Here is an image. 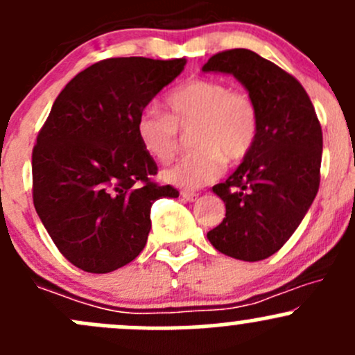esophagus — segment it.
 <instances>
[{"instance_id":"obj_1","label":"esophagus","mask_w":355,"mask_h":355,"mask_svg":"<svg viewBox=\"0 0 355 355\" xmlns=\"http://www.w3.org/2000/svg\"><path fill=\"white\" fill-rule=\"evenodd\" d=\"M180 196L184 197L185 200H189V202H193V200H196L197 197H199V193H196V192H190V190H182V192H180Z\"/></svg>"}]
</instances>
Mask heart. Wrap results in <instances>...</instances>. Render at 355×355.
<instances>
[{
	"label": "heart",
	"instance_id": "1",
	"mask_svg": "<svg viewBox=\"0 0 355 355\" xmlns=\"http://www.w3.org/2000/svg\"><path fill=\"white\" fill-rule=\"evenodd\" d=\"M166 114L146 109L136 121L144 151L162 163L175 158L182 134L190 133L196 151L163 171V180L184 189L211 184L225 170V162L240 163L252 153L260 129L257 103L225 81L193 78L171 89Z\"/></svg>",
	"mask_w": 355,
	"mask_h": 355
}]
</instances>
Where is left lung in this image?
<instances>
[{
	"instance_id": "1",
	"label": "left lung",
	"mask_w": 355,
	"mask_h": 355,
	"mask_svg": "<svg viewBox=\"0 0 355 355\" xmlns=\"http://www.w3.org/2000/svg\"><path fill=\"white\" fill-rule=\"evenodd\" d=\"M202 71L233 74L259 109L252 153L226 182L212 187L225 202L226 218L207 233L218 252L259 262L282 248L315 200L322 125L303 85L257 52H218Z\"/></svg>"
}]
</instances>
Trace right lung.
<instances>
[{"mask_svg": "<svg viewBox=\"0 0 355 355\" xmlns=\"http://www.w3.org/2000/svg\"><path fill=\"white\" fill-rule=\"evenodd\" d=\"M185 58H110L78 73L58 95L32 151L33 206L73 266L107 274L148 241L151 206L178 190L151 180L158 166L136 121L182 73Z\"/></svg>", "mask_w": 355, "mask_h": 355, "instance_id": "add662e5", "label": "right lung"}]
</instances>
